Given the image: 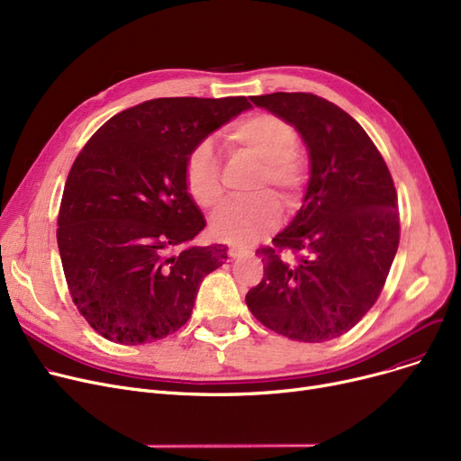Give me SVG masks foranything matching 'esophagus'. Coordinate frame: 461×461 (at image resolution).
I'll use <instances>...</instances> for the list:
<instances>
[{"instance_id":"1","label":"esophagus","mask_w":461,"mask_h":461,"mask_svg":"<svg viewBox=\"0 0 461 461\" xmlns=\"http://www.w3.org/2000/svg\"><path fill=\"white\" fill-rule=\"evenodd\" d=\"M228 254H230V258H233V259H241V258H247V256H249V250L239 249V247H230Z\"/></svg>"}]
</instances>
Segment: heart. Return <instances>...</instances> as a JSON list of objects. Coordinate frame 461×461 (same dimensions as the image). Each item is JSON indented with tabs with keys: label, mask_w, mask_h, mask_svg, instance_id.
I'll use <instances>...</instances> for the list:
<instances>
[{
	"label": "heart",
	"mask_w": 461,
	"mask_h": 461,
	"mask_svg": "<svg viewBox=\"0 0 461 461\" xmlns=\"http://www.w3.org/2000/svg\"><path fill=\"white\" fill-rule=\"evenodd\" d=\"M226 141L233 150L247 152L262 162L256 188H275L286 207H295L302 197L307 171L294 149L297 133L275 114H252L231 124ZM185 181L194 202L214 207L222 197L218 159L212 145L203 141L192 149L185 166ZM280 218V207L271 192L230 199L211 218V231L216 239L231 245H249L271 231Z\"/></svg>",
	"instance_id": "b5f03b06"
}]
</instances>
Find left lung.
Here are the masks:
<instances>
[{
	"label": "left lung",
	"mask_w": 461,
	"mask_h": 461,
	"mask_svg": "<svg viewBox=\"0 0 461 461\" xmlns=\"http://www.w3.org/2000/svg\"><path fill=\"white\" fill-rule=\"evenodd\" d=\"M286 120L309 152L303 205L258 250L264 278L247 294L250 312L294 341L324 343L375 305L399 245L397 194L383 156L356 120L305 92L252 95ZM288 248L294 260L279 256Z\"/></svg>",
	"instance_id": "left-lung-1"
}]
</instances>
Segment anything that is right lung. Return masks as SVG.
I'll use <instances>...</instances> for the list:
<instances>
[{
	"label": "right lung",
	"instance_id": "1",
	"mask_svg": "<svg viewBox=\"0 0 461 461\" xmlns=\"http://www.w3.org/2000/svg\"><path fill=\"white\" fill-rule=\"evenodd\" d=\"M247 97H158L114 114L77 156L58 214L68 288L86 322L120 345L183 328L224 245L185 244L205 218L185 181L186 158L250 109Z\"/></svg>",
	"mask_w": 461,
	"mask_h": 461
}]
</instances>
